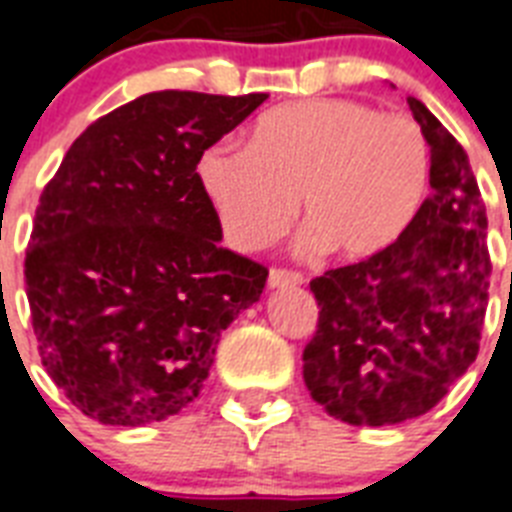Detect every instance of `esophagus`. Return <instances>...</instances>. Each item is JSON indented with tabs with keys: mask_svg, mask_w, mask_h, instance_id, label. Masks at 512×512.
<instances>
[{
	"mask_svg": "<svg viewBox=\"0 0 512 512\" xmlns=\"http://www.w3.org/2000/svg\"><path fill=\"white\" fill-rule=\"evenodd\" d=\"M305 281V276L299 270L289 268H270L268 273V286L270 289H278V286H297Z\"/></svg>",
	"mask_w": 512,
	"mask_h": 512,
	"instance_id": "34e87169",
	"label": "esophagus"
}]
</instances>
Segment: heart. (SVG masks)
Segmentation results:
<instances>
[{
    "label": "heart",
    "instance_id": "heart-1",
    "mask_svg": "<svg viewBox=\"0 0 512 512\" xmlns=\"http://www.w3.org/2000/svg\"><path fill=\"white\" fill-rule=\"evenodd\" d=\"M431 149L407 118L344 99L265 112L249 144L223 139L199 155L197 181L228 244L255 252L292 226L302 247L371 257L402 236L429 191Z\"/></svg>",
    "mask_w": 512,
    "mask_h": 512
}]
</instances>
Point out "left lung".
<instances>
[{
	"label": "left lung",
	"mask_w": 512,
	"mask_h": 512,
	"mask_svg": "<svg viewBox=\"0 0 512 512\" xmlns=\"http://www.w3.org/2000/svg\"><path fill=\"white\" fill-rule=\"evenodd\" d=\"M431 147V194L376 255L310 281L318 328L305 384L328 415L392 426L429 413L479 355L492 260L486 210L460 141L407 97Z\"/></svg>",
	"instance_id": "left-lung-1"
}]
</instances>
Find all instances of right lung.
<instances>
[{"instance_id": "right-lung-1", "label": "right lung", "mask_w": 512, "mask_h": 512, "mask_svg": "<svg viewBox=\"0 0 512 512\" xmlns=\"http://www.w3.org/2000/svg\"><path fill=\"white\" fill-rule=\"evenodd\" d=\"M268 94L152 91L94 120L44 186L26 252L41 363L107 426L181 413L268 268L220 247L197 160Z\"/></svg>"}]
</instances>
